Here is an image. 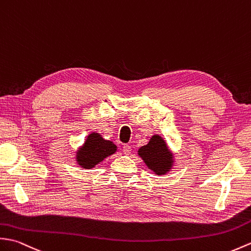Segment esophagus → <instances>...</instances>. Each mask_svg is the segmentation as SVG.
Instances as JSON below:
<instances>
[{
    "label": "esophagus",
    "instance_id": "obj_1",
    "mask_svg": "<svg viewBox=\"0 0 251 251\" xmlns=\"http://www.w3.org/2000/svg\"><path fill=\"white\" fill-rule=\"evenodd\" d=\"M130 152H131V148H130V145L125 144L124 147H123V153H124L125 155H129V154H130Z\"/></svg>",
    "mask_w": 251,
    "mask_h": 251
}]
</instances>
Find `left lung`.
I'll return each instance as SVG.
<instances>
[{
  "instance_id": "left-lung-1",
  "label": "left lung",
  "mask_w": 251,
  "mask_h": 251,
  "mask_svg": "<svg viewBox=\"0 0 251 251\" xmlns=\"http://www.w3.org/2000/svg\"><path fill=\"white\" fill-rule=\"evenodd\" d=\"M138 155L155 176H166L176 166L173 152L166 140L157 133L138 150Z\"/></svg>"
}]
</instances>
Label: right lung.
<instances>
[{"label": "right lung", "instance_id": "right-lung-1", "mask_svg": "<svg viewBox=\"0 0 251 251\" xmlns=\"http://www.w3.org/2000/svg\"><path fill=\"white\" fill-rule=\"evenodd\" d=\"M116 152L118 147L112 141L104 140L100 133L93 131L87 135L83 144L75 151V159L81 168L90 170Z\"/></svg>", "mask_w": 251, "mask_h": 251}]
</instances>
